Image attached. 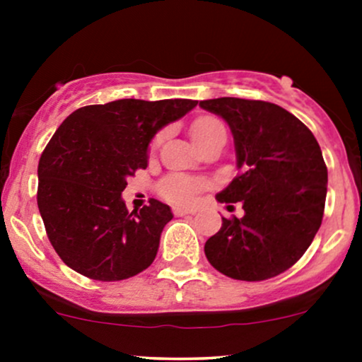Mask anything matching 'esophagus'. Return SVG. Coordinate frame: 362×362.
Here are the masks:
<instances>
[{
    "label": "esophagus",
    "instance_id": "34e87169",
    "mask_svg": "<svg viewBox=\"0 0 362 362\" xmlns=\"http://www.w3.org/2000/svg\"><path fill=\"white\" fill-rule=\"evenodd\" d=\"M173 214L175 216H178V218H180V216H187V214H194V211H190V209H184V207H173Z\"/></svg>",
    "mask_w": 362,
    "mask_h": 362
}]
</instances>
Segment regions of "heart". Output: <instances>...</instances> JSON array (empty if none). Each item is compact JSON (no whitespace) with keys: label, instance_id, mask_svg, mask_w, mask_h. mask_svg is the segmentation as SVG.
<instances>
[{"label":"heart","instance_id":"1","mask_svg":"<svg viewBox=\"0 0 362 362\" xmlns=\"http://www.w3.org/2000/svg\"><path fill=\"white\" fill-rule=\"evenodd\" d=\"M190 134H192V139L197 144V148H201L206 143H209L211 139L226 134V132H224V126L218 119L206 115V117H199L195 120L192 124V129H190ZM160 139L161 136H156V139L153 141V148L160 143ZM204 182L197 180V178H190L185 175H170L161 182L160 192L165 199H168L172 202L190 204V202L195 201L197 194L204 189Z\"/></svg>","mask_w":362,"mask_h":362}]
</instances>
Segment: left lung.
Returning <instances> with one entry per match:
<instances>
[{
  "mask_svg": "<svg viewBox=\"0 0 362 362\" xmlns=\"http://www.w3.org/2000/svg\"><path fill=\"white\" fill-rule=\"evenodd\" d=\"M231 129L238 175L216 199L242 202L243 218H223L204 245L216 271L265 281L293 267L322 224L327 165L313 132L276 103L223 97L199 102ZM233 207V206H228Z\"/></svg>",
  "mask_w": 362,
  "mask_h": 362,
  "instance_id": "1",
  "label": "left lung"
}]
</instances>
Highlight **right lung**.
Returning <instances> with one entry per match:
<instances>
[{
  "mask_svg": "<svg viewBox=\"0 0 362 362\" xmlns=\"http://www.w3.org/2000/svg\"><path fill=\"white\" fill-rule=\"evenodd\" d=\"M197 100L122 98L74 110L39 160L37 206L61 260L95 281H122L155 260L160 235L173 218L149 199L129 213L127 178L148 167V146L161 127L184 117Z\"/></svg>",
  "mask_w": 362,
  "mask_h": 362,
  "instance_id": "obj_1",
  "label": "right lung"
}]
</instances>
